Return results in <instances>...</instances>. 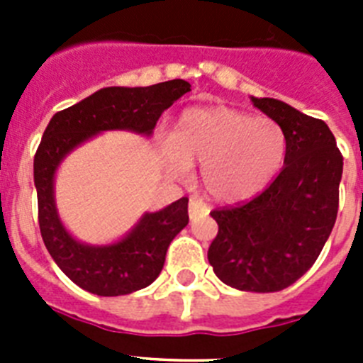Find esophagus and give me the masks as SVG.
Returning <instances> with one entry per match:
<instances>
[{
    "instance_id": "1",
    "label": "esophagus",
    "mask_w": 363,
    "mask_h": 363,
    "mask_svg": "<svg viewBox=\"0 0 363 363\" xmlns=\"http://www.w3.org/2000/svg\"><path fill=\"white\" fill-rule=\"evenodd\" d=\"M207 213H209V209H207V205H205L200 198L192 196L191 200H189V216L196 218V216H203V214Z\"/></svg>"
}]
</instances>
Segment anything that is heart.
I'll return each instance as SVG.
<instances>
[{
  "label": "heart",
  "mask_w": 363,
  "mask_h": 363,
  "mask_svg": "<svg viewBox=\"0 0 363 363\" xmlns=\"http://www.w3.org/2000/svg\"><path fill=\"white\" fill-rule=\"evenodd\" d=\"M167 169L189 174L201 163V182L213 200L242 203L264 191L284 165L287 136L278 121L230 107L189 108L172 138L162 143Z\"/></svg>",
  "instance_id": "heart-1"
}]
</instances>
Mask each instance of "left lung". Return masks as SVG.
<instances>
[{
    "instance_id": "obj_1",
    "label": "left lung",
    "mask_w": 363,
    "mask_h": 363,
    "mask_svg": "<svg viewBox=\"0 0 363 363\" xmlns=\"http://www.w3.org/2000/svg\"><path fill=\"white\" fill-rule=\"evenodd\" d=\"M251 99L284 127L285 165L258 196L211 213L218 234L207 258L234 289L277 293L313 267L335 227L344 156L325 121L280 99Z\"/></svg>"
}]
</instances>
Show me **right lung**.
<instances>
[{"label": "right lung", "mask_w": 363, "mask_h": 363, "mask_svg": "<svg viewBox=\"0 0 363 363\" xmlns=\"http://www.w3.org/2000/svg\"><path fill=\"white\" fill-rule=\"evenodd\" d=\"M191 91L185 79L150 86H107L79 104L56 112L34 156V185L41 238L57 267L98 296H121L152 284L165 264L167 249L189 223L187 198L158 213L143 214L136 227L111 245H86L72 238L57 216L54 174L67 154L104 130H133L150 136L165 108Z\"/></svg>", "instance_id": "1"}]
</instances>
